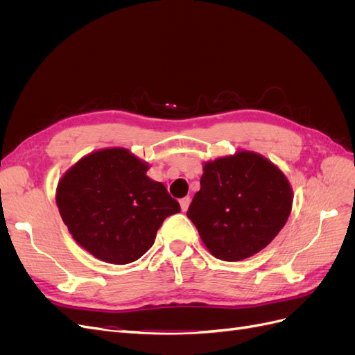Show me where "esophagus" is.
Returning a JSON list of instances; mask_svg holds the SVG:
<instances>
[{
    "label": "esophagus",
    "mask_w": 355,
    "mask_h": 355,
    "mask_svg": "<svg viewBox=\"0 0 355 355\" xmlns=\"http://www.w3.org/2000/svg\"><path fill=\"white\" fill-rule=\"evenodd\" d=\"M189 202H191V198H189V197H184V198L180 200V209H182V211H187V210H188Z\"/></svg>",
    "instance_id": "esophagus-1"
}]
</instances>
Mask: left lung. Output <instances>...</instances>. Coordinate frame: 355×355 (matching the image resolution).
<instances>
[{"label": "left lung", "mask_w": 355, "mask_h": 355, "mask_svg": "<svg viewBox=\"0 0 355 355\" xmlns=\"http://www.w3.org/2000/svg\"><path fill=\"white\" fill-rule=\"evenodd\" d=\"M187 216L218 259L243 261L261 252L286 225L293 191L265 157L240 151L209 161Z\"/></svg>", "instance_id": "obj_1"}]
</instances>
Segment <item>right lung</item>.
Returning <instances> with one entry per match:
<instances>
[{"mask_svg":"<svg viewBox=\"0 0 355 355\" xmlns=\"http://www.w3.org/2000/svg\"><path fill=\"white\" fill-rule=\"evenodd\" d=\"M149 166L124 148L92 153L59 180L56 204L72 239L98 259L125 265L151 249L158 228L180 211Z\"/></svg>","mask_w":355,"mask_h":355,"instance_id":"1","label":"right lung"}]
</instances>
